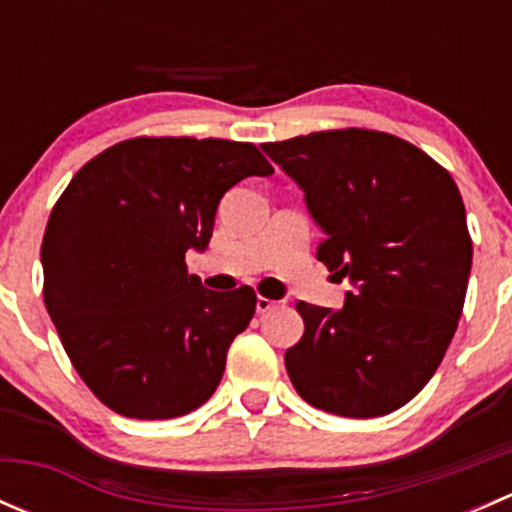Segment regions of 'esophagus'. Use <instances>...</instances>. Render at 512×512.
Masks as SVG:
<instances>
[{"label":"esophagus","instance_id":"esophagus-1","mask_svg":"<svg viewBox=\"0 0 512 512\" xmlns=\"http://www.w3.org/2000/svg\"><path fill=\"white\" fill-rule=\"evenodd\" d=\"M255 307H257V314H267L270 309L277 307V302H272V299H267V297H257Z\"/></svg>","mask_w":512,"mask_h":512}]
</instances>
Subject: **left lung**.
Here are the masks:
<instances>
[{
	"instance_id": "obj_1",
	"label": "left lung",
	"mask_w": 512,
	"mask_h": 512,
	"mask_svg": "<svg viewBox=\"0 0 512 512\" xmlns=\"http://www.w3.org/2000/svg\"><path fill=\"white\" fill-rule=\"evenodd\" d=\"M302 188L317 260L349 277L342 309L299 302L304 334L285 352L307 404L386 416L428 384L456 334L473 242L446 168L409 141L366 128L265 143Z\"/></svg>"
}]
</instances>
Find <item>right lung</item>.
<instances>
[{"mask_svg": "<svg viewBox=\"0 0 512 512\" xmlns=\"http://www.w3.org/2000/svg\"><path fill=\"white\" fill-rule=\"evenodd\" d=\"M272 175L252 143L131 138L91 158L56 200L41 242L44 304L98 401L128 418H175L218 389L255 289H205L185 252L213 237L220 198Z\"/></svg>", "mask_w": 512, "mask_h": 512, "instance_id": "1", "label": "right lung"}]
</instances>
